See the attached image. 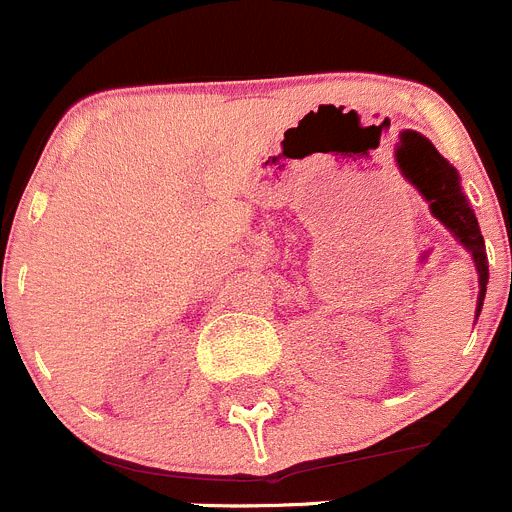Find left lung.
<instances>
[{"mask_svg": "<svg viewBox=\"0 0 512 512\" xmlns=\"http://www.w3.org/2000/svg\"><path fill=\"white\" fill-rule=\"evenodd\" d=\"M431 158L425 161L418 169V174L410 176V182L418 187V192L423 194L425 202L431 205L433 215L441 220L451 233L456 235V241L472 253L474 266H477L479 274V297H477V315L482 310V302H485L487 292V253H485V238L479 233L477 217L474 210L469 207L467 197L461 192L459 174H456L454 166L441 156L433 146H428Z\"/></svg>", "mask_w": 512, "mask_h": 512, "instance_id": "obj_1", "label": "left lung"}]
</instances>
